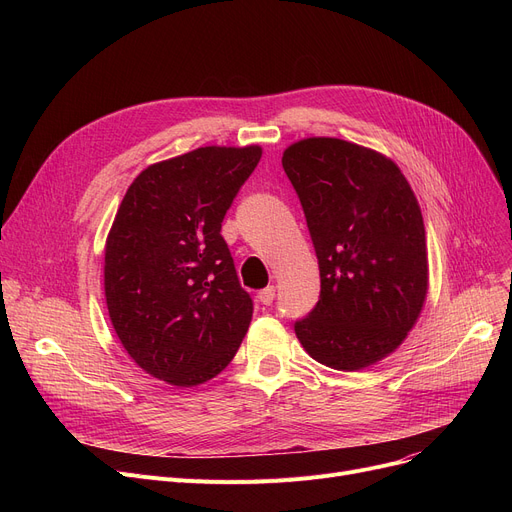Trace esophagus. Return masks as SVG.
Wrapping results in <instances>:
<instances>
[{
    "instance_id": "obj_1",
    "label": "esophagus",
    "mask_w": 512,
    "mask_h": 512,
    "mask_svg": "<svg viewBox=\"0 0 512 512\" xmlns=\"http://www.w3.org/2000/svg\"><path fill=\"white\" fill-rule=\"evenodd\" d=\"M274 297H276V288L274 286H267V288L259 290V294H257L259 303H263V305H272Z\"/></svg>"
}]
</instances>
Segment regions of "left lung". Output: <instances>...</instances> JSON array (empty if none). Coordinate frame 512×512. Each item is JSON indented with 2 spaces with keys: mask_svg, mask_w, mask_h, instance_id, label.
<instances>
[{
  "mask_svg": "<svg viewBox=\"0 0 512 512\" xmlns=\"http://www.w3.org/2000/svg\"><path fill=\"white\" fill-rule=\"evenodd\" d=\"M319 261L315 309L294 324L311 359L359 371L392 355L423 311L429 288L419 201L394 161L334 137L282 153Z\"/></svg>",
  "mask_w": 512,
  "mask_h": 512,
  "instance_id": "8db88e82",
  "label": "left lung"
}]
</instances>
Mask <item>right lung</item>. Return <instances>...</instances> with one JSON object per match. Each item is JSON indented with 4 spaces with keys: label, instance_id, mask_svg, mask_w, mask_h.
I'll return each mask as SVG.
<instances>
[{
    "label": "right lung",
    "instance_id": "add662e5",
    "mask_svg": "<svg viewBox=\"0 0 512 512\" xmlns=\"http://www.w3.org/2000/svg\"><path fill=\"white\" fill-rule=\"evenodd\" d=\"M261 153L209 145L157 161L118 207L105 238L107 313L128 357L155 380L209 382L249 330L253 303L220 230Z\"/></svg>",
    "mask_w": 512,
    "mask_h": 512
}]
</instances>
